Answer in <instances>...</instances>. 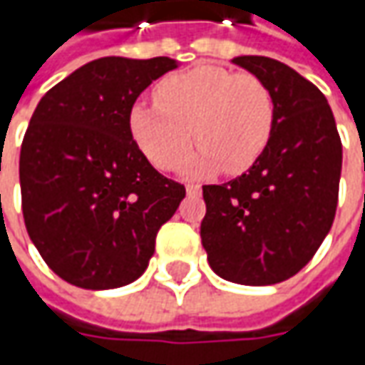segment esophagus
<instances>
[{
  "instance_id": "esophagus-1",
  "label": "esophagus",
  "mask_w": 365,
  "mask_h": 365,
  "mask_svg": "<svg viewBox=\"0 0 365 365\" xmlns=\"http://www.w3.org/2000/svg\"><path fill=\"white\" fill-rule=\"evenodd\" d=\"M187 192H189V195H199V192H201V185L189 182V185H187Z\"/></svg>"
}]
</instances>
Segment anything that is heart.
<instances>
[{
  "mask_svg": "<svg viewBox=\"0 0 365 365\" xmlns=\"http://www.w3.org/2000/svg\"><path fill=\"white\" fill-rule=\"evenodd\" d=\"M154 103H133L128 125L135 146L162 170L182 160L195 135L201 146L185 162L187 173L203 175L223 166L237 175L258 160L272 135L274 97L252 73L195 64L162 78L154 87Z\"/></svg>",
  "mask_w": 365,
  "mask_h": 365,
  "instance_id": "b5f03b06",
  "label": "heart"
}]
</instances>
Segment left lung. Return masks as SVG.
Here are the masks:
<instances>
[{"label": "left lung", "mask_w": 365, "mask_h": 365, "mask_svg": "<svg viewBox=\"0 0 365 365\" xmlns=\"http://www.w3.org/2000/svg\"><path fill=\"white\" fill-rule=\"evenodd\" d=\"M232 63L268 85L274 128L245 175L203 187L201 242L221 278L266 287L302 270L329 233L341 140L325 95L294 68L268 56H237Z\"/></svg>", "instance_id": "8db88e82"}]
</instances>
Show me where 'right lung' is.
I'll return each instance as SVG.
<instances>
[{"mask_svg": "<svg viewBox=\"0 0 365 365\" xmlns=\"http://www.w3.org/2000/svg\"><path fill=\"white\" fill-rule=\"evenodd\" d=\"M168 56H106L54 85L36 107L20 152L24 223L54 274L87 290L138 280L156 233L187 190L135 146L128 115Z\"/></svg>", "mask_w": 365, "mask_h": 365, "instance_id": "right-lung-1", "label": "right lung"}]
</instances>
